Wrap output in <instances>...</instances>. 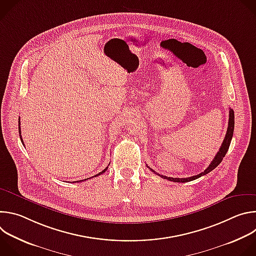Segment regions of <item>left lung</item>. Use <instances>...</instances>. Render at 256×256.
I'll return each mask as SVG.
<instances>
[{"label":"left lung","instance_id":"left-lung-1","mask_svg":"<svg viewBox=\"0 0 256 256\" xmlns=\"http://www.w3.org/2000/svg\"><path fill=\"white\" fill-rule=\"evenodd\" d=\"M234 112L233 109L230 108V112H229V122H228V130H227V132H226V136H225V138L222 142V146L220 150H218V152L216 153V155L214 156V158L212 159V161L210 162V164L208 165V167L202 173L198 174V175H194V176H192V177H188V178H173V177H167V176H164V175H161L157 172H155L152 168H150L148 166V168L153 171L155 174L159 175L160 177L164 178V179H167L169 181H173V182H188V181H192L194 179H198L200 178V176H204L206 174H208V172H210L212 170H214L218 164H220L223 160V158L225 157V155L227 154L228 152V149L230 147V142H231V140H232V136H233V132H234Z\"/></svg>","mask_w":256,"mask_h":256}]
</instances>
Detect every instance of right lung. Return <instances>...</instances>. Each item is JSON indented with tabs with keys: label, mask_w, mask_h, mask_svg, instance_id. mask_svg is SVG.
<instances>
[{
	"label": "right lung",
	"mask_w": 256,
	"mask_h": 256,
	"mask_svg": "<svg viewBox=\"0 0 256 256\" xmlns=\"http://www.w3.org/2000/svg\"><path fill=\"white\" fill-rule=\"evenodd\" d=\"M19 134H20V138H21V142H23V140H22V136H21V128H20V118H19ZM23 144H24V142H23ZM107 168H108V167H106V168H105V169H104L103 171L99 172L98 174L94 175L93 177H96V176H98V175H101V174H103V173H104V172H105V171L107 170ZM90 178H92V177H90ZM90 178H87V179H90ZM84 180H86V179H84ZM84 180H78V181H76V182H79V181H80V182H82V181H84ZM74 182H75V181H72V184H74Z\"/></svg>",
	"instance_id": "add662e5"
}]
</instances>
